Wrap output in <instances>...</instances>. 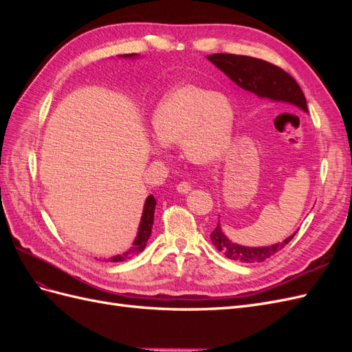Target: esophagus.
<instances>
[{"instance_id": "obj_1", "label": "esophagus", "mask_w": 352, "mask_h": 352, "mask_svg": "<svg viewBox=\"0 0 352 352\" xmlns=\"http://www.w3.org/2000/svg\"><path fill=\"white\" fill-rule=\"evenodd\" d=\"M190 188H192V185H190L189 182H179L176 189H177V192H180V194H186V192H189Z\"/></svg>"}]
</instances>
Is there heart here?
<instances>
[{
    "instance_id": "obj_1",
    "label": "heart",
    "mask_w": 352,
    "mask_h": 352,
    "mask_svg": "<svg viewBox=\"0 0 352 352\" xmlns=\"http://www.w3.org/2000/svg\"><path fill=\"white\" fill-rule=\"evenodd\" d=\"M233 123L235 113L225 95L184 85L158 102L151 117V132L162 145L179 142L188 162L212 164L228 153Z\"/></svg>"
}]
</instances>
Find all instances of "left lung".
<instances>
[{
    "mask_svg": "<svg viewBox=\"0 0 352 352\" xmlns=\"http://www.w3.org/2000/svg\"><path fill=\"white\" fill-rule=\"evenodd\" d=\"M207 58L235 82L239 88L254 94L255 97L274 102H286L308 111L300 85L289 73L272 65V63L236 54H211L207 56ZM294 236L295 233L285 241L269 245V247H242V245L233 243L226 238L225 233L221 232L220 223H217L216 229L210 235L211 242L221 254H225L230 260L242 263H263L285 248V245L289 243Z\"/></svg>",
    "mask_w": 352,
    "mask_h": 352,
    "instance_id": "8db88e82",
    "label": "left lung"
}]
</instances>
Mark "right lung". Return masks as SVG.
Returning a JSON list of instances; mask_svg holds the SVG:
<instances>
[{
    "label": "right lung",
    "instance_id": "right-lung-1",
    "mask_svg": "<svg viewBox=\"0 0 352 352\" xmlns=\"http://www.w3.org/2000/svg\"><path fill=\"white\" fill-rule=\"evenodd\" d=\"M123 58L127 57H136V54H124L120 56ZM155 198L153 195H150L145 201L144 206V211H142V217H141V223H140V229H138V235L136 239L133 241L132 247L127 250L126 252L120 254V255H114L110 260L107 261H113V263H119V261H124V260H131L133 258L135 255H138L140 252H142L146 247V242L151 236V230H153V225H154V210H155Z\"/></svg>",
    "mask_w": 352,
    "mask_h": 352
}]
</instances>
